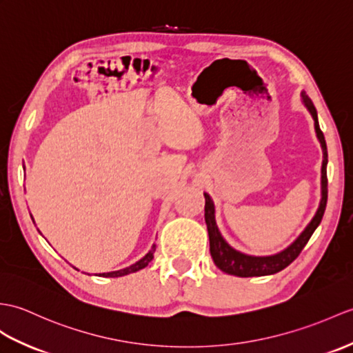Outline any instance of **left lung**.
Segmentation results:
<instances>
[{"label": "left lung", "mask_w": 353, "mask_h": 353, "mask_svg": "<svg viewBox=\"0 0 353 353\" xmlns=\"http://www.w3.org/2000/svg\"><path fill=\"white\" fill-rule=\"evenodd\" d=\"M302 99L304 103L311 112V116L314 119V128L319 141H321L322 150H323V163H322V200L321 206L317 209V214L314 215L313 221L308 224L302 234L294 241L288 250H284L280 254H275V256L270 257H251L247 254H242L239 251L233 250L230 245H228L223 236H221L216 223H215V208L214 203H212L210 196L204 192V199H206V206H204V219H206L208 224V232H209V241H210V256L214 259L215 265L223 270L225 274L236 275V276H263V275H272L280 272L284 268H288L292 261L296 259L301 251L304 250L307 242L310 241L311 234L314 233L317 225L321 224V221L325 214L326 201H327V177H326V163H327V150H326V143L323 132L321 130L317 121V112L313 102H311L310 97L302 93Z\"/></svg>", "instance_id": "left-lung-1"}]
</instances>
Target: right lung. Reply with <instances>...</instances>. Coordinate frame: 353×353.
I'll return each instance as SVG.
<instances>
[{
    "instance_id": "1",
    "label": "right lung",
    "mask_w": 353,
    "mask_h": 353,
    "mask_svg": "<svg viewBox=\"0 0 353 353\" xmlns=\"http://www.w3.org/2000/svg\"><path fill=\"white\" fill-rule=\"evenodd\" d=\"M153 252H154V245L152 247V250L145 254V256L137 261L135 265L129 266L126 269H120V270H116V272H108V274H101V276H111V278H116V276H123V275H128V274H132V272H137V270L145 268L147 265L150 263L152 259H153Z\"/></svg>"
}]
</instances>
